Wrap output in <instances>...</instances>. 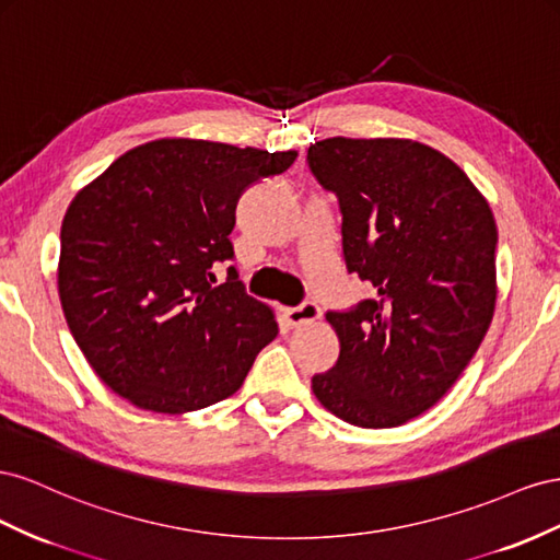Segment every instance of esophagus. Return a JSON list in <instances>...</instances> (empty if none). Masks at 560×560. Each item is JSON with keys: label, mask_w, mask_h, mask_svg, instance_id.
<instances>
[{"label": "esophagus", "mask_w": 560, "mask_h": 560, "mask_svg": "<svg viewBox=\"0 0 560 560\" xmlns=\"http://www.w3.org/2000/svg\"><path fill=\"white\" fill-rule=\"evenodd\" d=\"M283 316H285V322H289L291 326L312 324V322H316L318 316H322V307H318L316 302L307 300V302H302V305H298V307L283 310Z\"/></svg>", "instance_id": "1"}]
</instances>
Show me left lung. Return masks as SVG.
<instances>
[{
    "label": "left lung",
    "instance_id": "left-lung-1",
    "mask_svg": "<svg viewBox=\"0 0 560 560\" xmlns=\"http://www.w3.org/2000/svg\"><path fill=\"white\" fill-rule=\"evenodd\" d=\"M307 164L338 197L347 271L373 285L326 314L340 357L312 389L349 424L398 427L441 401L486 338L498 225L467 173L422 142L326 138Z\"/></svg>",
    "mask_w": 560,
    "mask_h": 560
}]
</instances>
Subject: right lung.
Here are the masks:
<instances>
[{
    "label": "right lung",
    "instance_id": "add662e5",
    "mask_svg": "<svg viewBox=\"0 0 560 560\" xmlns=\"http://www.w3.org/2000/svg\"><path fill=\"white\" fill-rule=\"evenodd\" d=\"M298 152L162 138L121 154L72 199L60 228L58 295L79 349L138 408L189 412L232 396L275 314L228 267L236 203Z\"/></svg>",
    "mask_w": 560,
    "mask_h": 560
}]
</instances>
